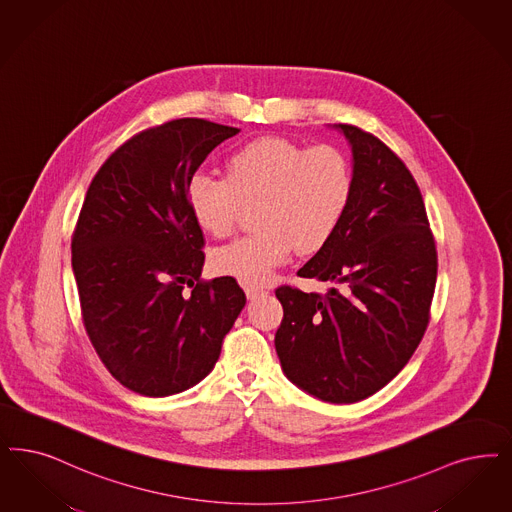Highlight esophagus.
<instances>
[{
	"label": "esophagus",
	"instance_id": "34e87169",
	"mask_svg": "<svg viewBox=\"0 0 512 512\" xmlns=\"http://www.w3.org/2000/svg\"><path fill=\"white\" fill-rule=\"evenodd\" d=\"M263 293H265V291H263L261 287H253V285H247L246 287V297L249 300L259 299Z\"/></svg>",
	"mask_w": 512,
	"mask_h": 512
}]
</instances>
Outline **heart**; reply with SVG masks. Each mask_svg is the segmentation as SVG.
<instances>
[{"instance_id":"b5f03b06","label":"heart","mask_w":512,"mask_h":512,"mask_svg":"<svg viewBox=\"0 0 512 512\" xmlns=\"http://www.w3.org/2000/svg\"><path fill=\"white\" fill-rule=\"evenodd\" d=\"M348 159L329 145L304 149L295 141L265 136L230 153L225 177L194 174L187 183V206L194 223L227 236L242 206L257 202V232L212 253V268L247 285L265 283L295 249L310 255L327 246L352 200Z\"/></svg>"}]
</instances>
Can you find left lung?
<instances>
[{
    "mask_svg": "<svg viewBox=\"0 0 512 512\" xmlns=\"http://www.w3.org/2000/svg\"><path fill=\"white\" fill-rule=\"evenodd\" d=\"M352 149L353 191L331 242L299 276L327 295L276 289L283 319L274 344L283 374L325 403L350 405L403 371L429 323L437 251L422 193L388 145L333 124Z\"/></svg>",
    "mask_w": 512,
    "mask_h": 512,
    "instance_id": "obj_1",
    "label": "left lung"
}]
</instances>
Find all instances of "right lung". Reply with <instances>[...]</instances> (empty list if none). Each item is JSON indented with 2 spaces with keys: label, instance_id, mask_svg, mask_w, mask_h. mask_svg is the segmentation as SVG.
Returning <instances> with one entry per match:
<instances>
[{
  "label": "right lung",
  "instance_id": "obj_1",
  "mask_svg": "<svg viewBox=\"0 0 512 512\" xmlns=\"http://www.w3.org/2000/svg\"><path fill=\"white\" fill-rule=\"evenodd\" d=\"M232 126L177 119L121 145L92 179L71 240L83 323L107 371L145 397L193 388L213 371L246 295L202 282L204 234L187 183Z\"/></svg>",
  "mask_w": 512,
  "mask_h": 512
}]
</instances>
